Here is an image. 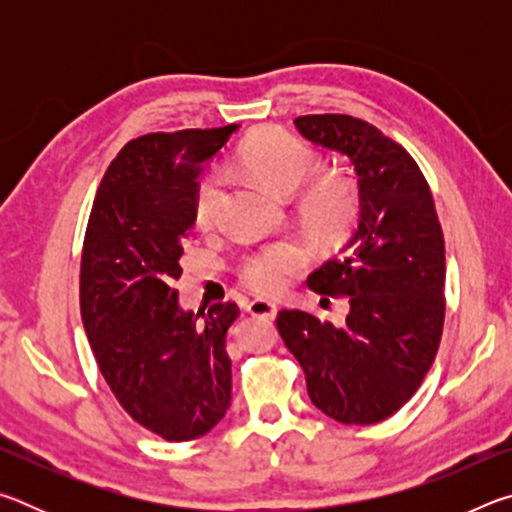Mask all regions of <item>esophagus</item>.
<instances>
[{"mask_svg": "<svg viewBox=\"0 0 512 512\" xmlns=\"http://www.w3.org/2000/svg\"><path fill=\"white\" fill-rule=\"evenodd\" d=\"M246 311H248V314H253V316L275 318V314H277V305H275V302H271V300L255 298V300H250V302H248V305H246Z\"/></svg>", "mask_w": 512, "mask_h": 512, "instance_id": "obj_1", "label": "esophagus"}]
</instances>
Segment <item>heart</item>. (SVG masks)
Returning <instances> with one entry per match:
<instances>
[{"label": "heart", "mask_w": 512, "mask_h": 512, "mask_svg": "<svg viewBox=\"0 0 512 512\" xmlns=\"http://www.w3.org/2000/svg\"><path fill=\"white\" fill-rule=\"evenodd\" d=\"M237 164L275 194L293 196L298 192V219L320 246H339L359 221L361 189L357 180L339 169L320 171V155L280 128H262L250 135L241 146ZM223 196L221 173H205L194 196V219L201 228L212 225L219 216ZM307 259L309 250L302 241L282 239L248 255L239 266V277L253 291L273 296L307 266Z\"/></svg>", "instance_id": "b5f03b06"}]
</instances>
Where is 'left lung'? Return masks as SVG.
Instances as JSON below:
<instances>
[{"label": "left lung", "mask_w": 512, "mask_h": 512, "mask_svg": "<svg viewBox=\"0 0 512 512\" xmlns=\"http://www.w3.org/2000/svg\"><path fill=\"white\" fill-rule=\"evenodd\" d=\"M309 142L348 155L361 214L341 259L309 275V289L345 296L343 327L282 309L277 332L305 370L316 409L343 424L391 418L418 391L445 323V239L431 189L415 160L368 121L305 115Z\"/></svg>", "instance_id": "1"}]
</instances>
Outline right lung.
<instances>
[{"mask_svg": "<svg viewBox=\"0 0 512 512\" xmlns=\"http://www.w3.org/2000/svg\"><path fill=\"white\" fill-rule=\"evenodd\" d=\"M237 124L149 133L110 162L81 255V318L103 379L131 418L169 443L210 431L230 406L225 334L235 302L183 311L178 280L207 160Z\"/></svg>", "mask_w": 512, "mask_h": 512, "instance_id": "add662e5", "label": "right lung"}]
</instances>
